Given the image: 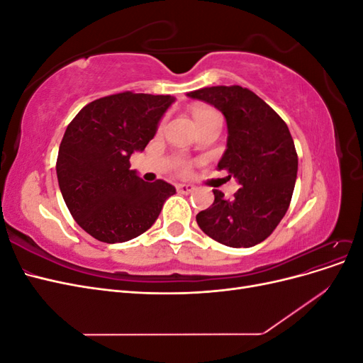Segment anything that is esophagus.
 Returning <instances> with one entry per match:
<instances>
[{"label": "esophagus", "instance_id": "1", "mask_svg": "<svg viewBox=\"0 0 363 363\" xmlns=\"http://www.w3.org/2000/svg\"><path fill=\"white\" fill-rule=\"evenodd\" d=\"M175 189H177L179 194H191L194 192V184H186V183H179L177 186H175Z\"/></svg>", "mask_w": 363, "mask_h": 363}]
</instances>
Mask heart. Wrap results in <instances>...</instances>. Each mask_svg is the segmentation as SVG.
I'll list each match as a JSON object with an SVG mask.
<instances>
[{
  "label": "heart",
  "mask_w": 363,
  "mask_h": 363,
  "mask_svg": "<svg viewBox=\"0 0 363 363\" xmlns=\"http://www.w3.org/2000/svg\"><path fill=\"white\" fill-rule=\"evenodd\" d=\"M194 118H195V123L200 124L204 123V121L208 119H213V118H219V115L212 111V108H207V107H196L194 111Z\"/></svg>",
  "instance_id": "b5f03b06"
}]
</instances>
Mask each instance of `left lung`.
<instances>
[{"instance_id":"1","label":"left lung","mask_w":363,"mask_h":363,"mask_svg":"<svg viewBox=\"0 0 363 363\" xmlns=\"http://www.w3.org/2000/svg\"><path fill=\"white\" fill-rule=\"evenodd\" d=\"M186 95L224 115L228 136L218 169L240 184L232 200L213 191V204L196 223L219 244L255 247L274 232L292 199L298 157L289 128L247 87L212 86Z\"/></svg>"}]
</instances>
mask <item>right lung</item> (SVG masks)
<instances>
[{
	"mask_svg": "<svg viewBox=\"0 0 363 363\" xmlns=\"http://www.w3.org/2000/svg\"><path fill=\"white\" fill-rule=\"evenodd\" d=\"M171 95L123 92L84 106L65 131L57 180L72 218L106 244L127 242L156 223L175 194L172 184L147 183L130 169V156L155 138Z\"/></svg>",
	"mask_w": 363,
	"mask_h": 363,
	"instance_id": "1",
	"label": "right lung"
}]
</instances>
